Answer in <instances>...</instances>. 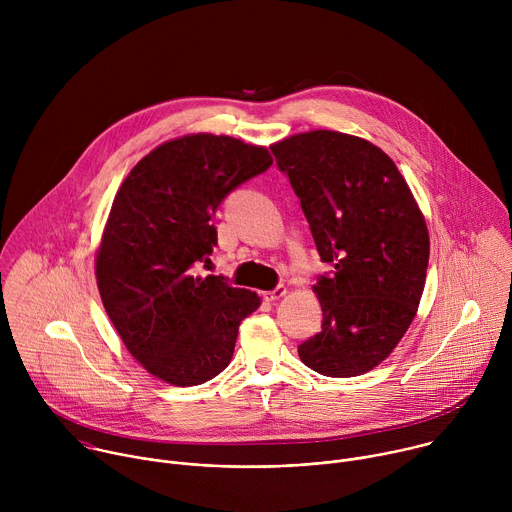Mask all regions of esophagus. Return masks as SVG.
Masks as SVG:
<instances>
[{
  "mask_svg": "<svg viewBox=\"0 0 512 512\" xmlns=\"http://www.w3.org/2000/svg\"><path fill=\"white\" fill-rule=\"evenodd\" d=\"M285 294H287V289H285L283 285H277V287L271 289V291H263V298H265L267 302H275V300L283 298Z\"/></svg>",
  "mask_w": 512,
  "mask_h": 512,
  "instance_id": "34e87169",
  "label": "esophagus"
}]
</instances>
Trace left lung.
Instances as JSON below:
<instances>
[{
	"label": "left lung",
	"instance_id": "obj_1",
	"mask_svg": "<svg viewBox=\"0 0 512 512\" xmlns=\"http://www.w3.org/2000/svg\"><path fill=\"white\" fill-rule=\"evenodd\" d=\"M334 269L314 291L322 332L298 346L324 377L375 369L417 314L429 261L425 218L393 160L367 139L308 131L271 145Z\"/></svg>",
	"mask_w": 512,
	"mask_h": 512
}]
</instances>
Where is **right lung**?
I'll list each match as a JSON object with an SVG mask.
<instances>
[{"mask_svg": "<svg viewBox=\"0 0 512 512\" xmlns=\"http://www.w3.org/2000/svg\"><path fill=\"white\" fill-rule=\"evenodd\" d=\"M271 164L267 148L194 133L158 145L117 190L97 285L123 344L154 377L192 387L229 367L239 324L261 300L198 265L216 247V208Z\"/></svg>", "mask_w": 512, "mask_h": 512, "instance_id": "right-lung-1", "label": "right lung"}]
</instances>
